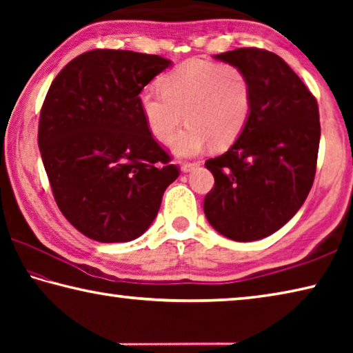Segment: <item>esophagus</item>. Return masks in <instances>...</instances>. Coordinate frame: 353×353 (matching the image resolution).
<instances>
[{"label": "esophagus", "mask_w": 353, "mask_h": 353, "mask_svg": "<svg viewBox=\"0 0 353 353\" xmlns=\"http://www.w3.org/2000/svg\"><path fill=\"white\" fill-rule=\"evenodd\" d=\"M196 166H198V163H183L181 166V170H182V172H190V171H193Z\"/></svg>", "instance_id": "34e87169"}]
</instances>
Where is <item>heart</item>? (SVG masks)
<instances>
[{
	"mask_svg": "<svg viewBox=\"0 0 353 353\" xmlns=\"http://www.w3.org/2000/svg\"><path fill=\"white\" fill-rule=\"evenodd\" d=\"M162 90L143 88L139 105L155 140L168 143L182 119L187 123L172 141V152L191 157L212 145L225 149L246 128L252 112V87L244 71L232 63L187 61L168 71Z\"/></svg>",
	"mask_w": 353,
	"mask_h": 353,
	"instance_id": "heart-1",
	"label": "heart"
}]
</instances>
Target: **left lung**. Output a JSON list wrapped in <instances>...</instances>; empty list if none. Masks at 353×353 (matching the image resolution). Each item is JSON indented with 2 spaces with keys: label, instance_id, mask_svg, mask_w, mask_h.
Here are the masks:
<instances>
[{
  "label": "left lung",
  "instance_id": "1",
  "mask_svg": "<svg viewBox=\"0 0 353 353\" xmlns=\"http://www.w3.org/2000/svg\"><path fill=\"white\" fill-rule=\"evenodd\" d=\"M213 57L248 74L252 112L229 151L205 162L214 187L204 213L230 240H261L288 223L312 190L321 139L318 103L274 52L238 48Z\"/></svg>",
  "mask_w": 353,
  "mask_h": 353
}]
</instances>
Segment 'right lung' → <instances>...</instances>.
I'll return each instance as SVG.
<instances>
[{"mask_svg": "<svg viewBox=\"0 0 353 353\" xmlns=\"http://www.w3.org/2000/svg\"><path fill=\"white\" fill-rule=\"evenodd\" d=\"M171 61L124 50H93L52 81L39 123V148L63 216L99 243L145 234L179 176L154 140L139 94Z\"/></svg>", "mask_w": 353, "mask_h": 353, "instance_id": "1", "label": "right lung"}]
</instances>
